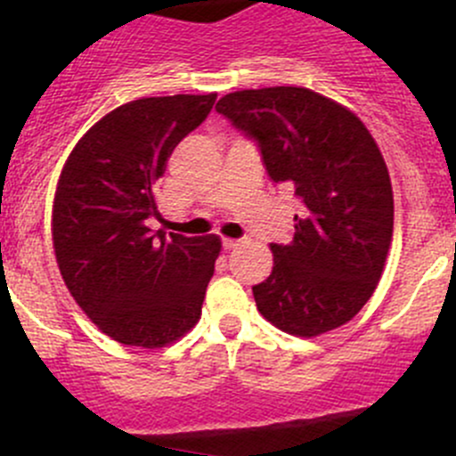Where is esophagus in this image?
<instances>
[{"label": "esophagus", "mask_w": 456, "mask_h": 456, "mask_svg": "<svg viewBox=\"0 0 456 456\" xmlns=\"http://www.w3.org/2000/svg\"><path fill=\"white\" fill-rule=\"evenodd\" d=\"M222 243H224V250H234V248L241 246V241H239V239H230V237L224 239Z\"/></svg>", "instance_id": "34e87169"}]
</instances>
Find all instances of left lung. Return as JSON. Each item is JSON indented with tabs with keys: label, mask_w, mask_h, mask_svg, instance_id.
Masks as SVG:
<instances>
[{
	"label": "left lung",
	"mask_w": 456,
	"mask_h": 456,
	"mask_svg": "<svg viewBox=\"0 0 456 456\" xmlns=\"http://www.w3.org/2000/svg\"><path fill=\"white\" fill-rule=\"evenodd\" d=\"M259 142L276 184L303 201L294 239L270 243L272 274L252 288L261 316L314 338L349 322L373 297L393 239V189L362 120L307 87H263L217 102Z\"/></svg>",
	"instance_id": "8db88e82"
}]
</instances>
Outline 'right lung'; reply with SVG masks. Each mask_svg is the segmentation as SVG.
<instances>
[{"mask_svg": "<svg viewBox=\"0 0 456 456\" xmlns=\"http://www.w3.org/2000/svg\"><path fill=\"white\" fill-rule=\"evenodd\" d=\"M217 94L138 98L102 116L65 159L53 206L61 276L78 307L120 345L159 349L201 316L222 239L151 234L156 182Z\"/></svg>", "mask_w": 456, "mask_h": 456, "instance_id": "add662e5", "label": "right lung"}]
</instances>
